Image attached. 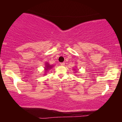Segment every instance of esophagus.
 <instances>
[{"mask_svg":"<svg viewBox=\"0 0 122 122\" xmlns=\"http://www.w3.org/2000/svg\"><path fill=\"white\" fill-rule=\"evenodd\" d=\"M60 65H61V66H63L65 65V63H64V62H62V63H60Z\"/></svg>","mask_w":122,"mask_h":122,"instance_id":"esophagus-1","label":"esophagus"}]
</instances>
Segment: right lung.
<instances>
[{"mask_svg":"<svg viewBox=\"0 0 122 122\" xmlns=\"http://www.w3.org/2000/svg\"><path fill=\"white\" fill-rule=\"evenodd\" d=\"M53 67V66L49 65V64L48 63H46V66H45V71H47L48 69L51 68V67Z\"/></svg>","mask_w":122,"mask_h":122,"instance_id":"obj_1","label":"right lung"}]
</instances>
